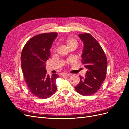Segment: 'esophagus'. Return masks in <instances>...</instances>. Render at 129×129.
<instances>
[{
	"label": "esophagus",
	"mask_w": 129,
	"mask_h": 129,
	"mask_svg": "<svg viewBox=\"0 0 129 129\" xmlns=\"http://www.w3.org/2000/svg\"><path fill=\"white\" fill-rule=\"evenodd\" d=\"M70 75V74H68V73H62V76H69Z\"/></svg>",
	"instance_id": "1"
}]
</instances>
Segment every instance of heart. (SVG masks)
<instances>
[{
	"instance_id": "heart-1",
	"label": "heart",
	"mask_w": 129,
	"mask_h": 129,
	"mask_svg": "<svg viewBox=\"0 0 129 129\" xmlns=\"http://www.w3.org/2000/svg\"><path fill=\"white\" fill-rule=\"evenodd\" d=\"M66 42L69 47H71V46H75L76 47V46L77 45V42L76 40L74 38H71V37L67 38V39L66 40Z\"/></svg>"
}]
</instances>
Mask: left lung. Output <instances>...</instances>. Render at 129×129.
Segmentation results:
<instances>
[{
	"mask_svg": "<svg viewBox=\"0 0 129 129\" xmlns=\"http://www.w3.org/2000/svg\"><path fill=\"white\" fill-rule=\"evenodd\" d=\"M79 37L84 45L82 62L87 71L84 77L80 76V83L75 89L80 95L90 96L99 90L105 79L107 58L101 45L91 34H79Z\"/></svg>",
	"mask_w": 129,
	"mask_h": 129,
	"instance_id": "left-lung-1",
	"label": "left lung"
}]
</instances>
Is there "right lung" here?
<instances>
[{
	"instance_id": "add662e5",
	"label": "right lung",
	"mask_w": 129,
	"mask_h": 129,
	"mask_svg": "<svg viewBox=\"0 0 129 129\" xmlns=\"http://www.w3.org/2000/svg\"><path fill=\"white\" fill-rule=\"evenodd\" d=\"M57 33H42L27 42L21 54V66L29 91L38 98H49L56 91V79L58 75L49 76L46 62L50 56V49Z\"/></svg>"
}]
</instances>
